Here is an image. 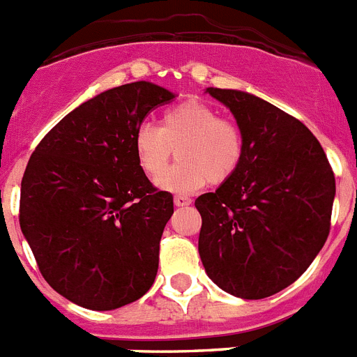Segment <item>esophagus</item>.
<instances>
[{"label":"esophagus","mask_w":357,"mask_h":357,"mask_svg":"<svg viewBox=\"0 0 357 357\" xmlns=\"http://www.w3.org/2000/svg\"><path fill=\"white\" fill-rule=\"evenodd\" d=\"M190 203H192V199L187 196H181V194L174 197V205L176 206H187V205H190Z\"/></svg>","instance_id":"34e87169"}]
</instances>
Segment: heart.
I'll return each mask as SVG.
<instances>
[{
	"mask_svg": "<svg viewBox=\"0 0 357 357\" xmlns=\"http://www.w3.org/2000/svg\"><path fill=\"white\" fill-rule=\"evenodd\" d=\"M174 151L179 163L158 179V187L174 194H190L206 181H229L243 161V136L234 123L202 101L179 103L163 114L160 128L143 123L134 132V154L149 178H158Z\"/></svg>",
	"mask_w": 357,
	"mask_h": 357,
	"instance_id": "obj_1",
	"label": "heart"
}]
</instances>
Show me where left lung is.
Instances as JSON below:
<instances>
[{"label": "left lung", "instance_id": "8db88e82", "mask_svg": "<svg viewBox=\"0 0 357 357\" xmlns=\"http://www.w3.org/2000/svg\"><path fill=\"white\" fill-rule=\"evenodd\" d=\"M243 136L238 172L196 199L197 250L221 290L263 299L292 285L325 245L336 179L325 151L299 119L268 101L208 86Z\"/></svg>", "mask_w": 357, "mask_h": 357}]
</instances>
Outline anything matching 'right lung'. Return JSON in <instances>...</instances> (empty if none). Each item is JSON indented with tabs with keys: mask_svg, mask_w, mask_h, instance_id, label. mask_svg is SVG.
<instances>
[{
	"mask_svg": "<svg viewBox=\"0 0 357 357\" xmlns=\"http://www.w3.org/2000/svg\"><path fill=\"white\" fill-rule=\"evenodd\" d=\"M174 98L151 82L114 86L67 114L32 152L21 232L45 281L72 303L114 310L154 283L174 199L139 169L134 132Z\"/></svg>",
	"mask_w": 357,
	"mask_h": 357,
	"instance_id": "1",
	"label": "right lung"
}]
</instances>
